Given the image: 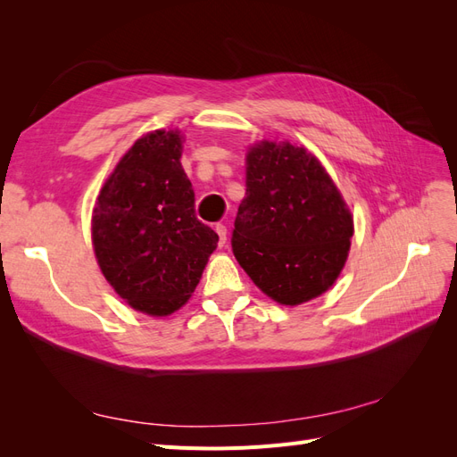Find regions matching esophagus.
<instances>
[{"label": "esophagus", "instance_id": "obj_1", "mask_svg": "<svg viewBox=\"0 0 457 457\" xmlns=\"http://www.w3.org/2000/svg\"><path fill=\"white\" fill-rule=\"evenodd\" d=\"M215 232H217V237H219V245L223 247L225 245V242H227V228H225V225H220V223H217L215 227Z\"/></svg>", "mask_w": 457, "mask_h": 457}]
</instances>
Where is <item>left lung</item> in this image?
<instances>
[{
  "label": "left lung",
  "mask_w": 457,
  "mask_h": 457,
  "mask_svg": "<svg viewBox=\"0 0 457 457\" xmlns=\"http://www.w3.org/2000/svg\"><path fill=\"white\" fill-rule=\"evenodd\" d=\"M354 220L334 179L305 146L262 139L245 152V196L232 252L272 301L297 307L336 284Z\"/></svg>",
  "instance_id": "8db88e82"
}]
</instances>
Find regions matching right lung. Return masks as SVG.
Returning <instances> with one entry per match:
<instances>
[{
	"instance_id": "add662e5",
	"label": "right lung",
	"mask_w": 457,
	"mask_h": 457,
	"mask_svg": "<svg viewBox=\"0 0 457 457\" xmlns=\"http://www.w3.org/2000/svg\"><path fill=\"white\" fill-rule=\"evenodd\" d=\"M185 135L145 133L96 196L91 242L106 282L135 311L170 316L195 292L219 237L195 215Z\"/></svg>"
}]
</instances>
